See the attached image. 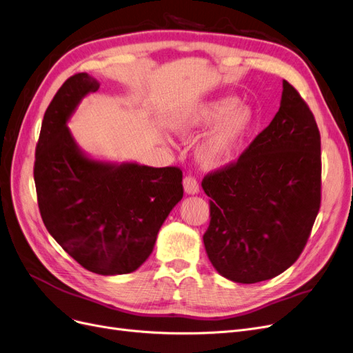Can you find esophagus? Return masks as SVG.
Listing matches in <instances>:
<instances>
[{"label": "esophagus", "mask_w": 353, "mask_h": 353, "mask_svg": "<svg viewBox=\"0 0 353 353\" xmlns=\"http://www.w3.org/2000/svg\"><path fill=\"white\" fill-rule=\"evenodd\" d=\"M182 184H184V191H185L188 195H195V194L200 192L199 182H196L195 178H192V176H185V178H184V182H182Z\"/></svg>", "instance_id": "1"}]
</instances>
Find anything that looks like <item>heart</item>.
I'll list each match as a JSON object with an SVG mask.
<instances>
[{
	"mask_svg": "<svg viewBox=\"0 0 353 353\" xmlns=\"http://www.w3.org/2000/svg\"><path fill=\"white\" fill-rule=\"evenodd\" d=\"M175 125L187 134L209 129L195 145L194 158L200 168L214 171L236 159L255 129L256 114L237 97L224 95L190 107Z\"/></svg>",
	"mask_w": 353,
	"mask_h": 353,
	"instance_id": "1",
	"label": "heart"
}]
</instances>
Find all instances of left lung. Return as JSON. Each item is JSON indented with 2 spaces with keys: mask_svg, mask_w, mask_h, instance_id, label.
Segmentation results:
<instances>
[{
  "mask_svg": "<svg viewBox=\"0 0 353 353\" xmlns=\"http://www.w3.org/2000/svg\"><path fill=\"white\" fill-rule=\"evenodd\" d=\"M320 133L287 81L279 110L236 163L207 175L210 262L239 284L271 279L297 261L320 208Z\"/></svg>",
  "mask_w": 353,
  "mask_h": 353,
  "instance_id": "obj_1",
  "label": "left lung"
}]
</instances>
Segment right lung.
I'll list each match as a JSON object with an SVG mask.
<instances>
[{"instance_id":"1","label":"right lung","mask_w":353,"mask_h":353,"mask_svg":"<svg viewBox=\"0 0 353 353\" xmlns=\"http://www.w3.org/2000/svg\"><path fill=\"white\" fill-rule=\"evenodd\" d=\"M100 88L82 72L70 77L48 107L36 148L34 182L48 232L85 270L98 275L136 271L181 201V169L95 159L68 123Z\"/></svg>"}]
</instances>
